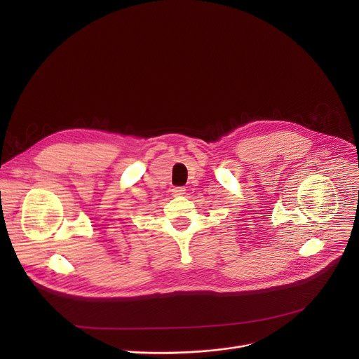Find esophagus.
<instances>
[{"instance_id": "obj_1", "label": "esophagus", "mask_w": 359, "mask_h": 359, "mask_svg": "<svg viewBox=\"0 0 359 359\" xmlns=\"http://www.w3.org/2000/svg\"><path fill=\"white\" fill-rule=\"evenodd\" d=\"M172 192L175 196H183L186 194V189L184 187H173Z\"/></svg>"}]
</instances>
